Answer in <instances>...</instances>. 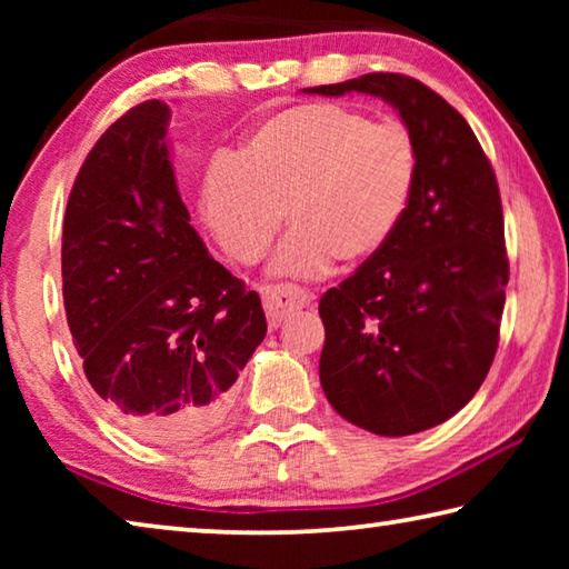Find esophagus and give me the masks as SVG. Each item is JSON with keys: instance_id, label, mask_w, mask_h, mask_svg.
Returning <instances> with one entry per match:
<instances>
[{"instance_id": "esophagus-1", "label": "esophagus", "mask_w": 569, "mask_h": 569, "mask_svg": "<svg viewBox=\"0 0 569 569\" xmlns=\"http://www.w3.org/2000/svg\"><path fill=\"white\" fill-rule=\"evenodd\" d=\"M313 301V296L303 291L298 286H268L263 288V308L268 316V323L281 326L288 313L296 311V308H306Z\"/></svg>"}]
</instances>
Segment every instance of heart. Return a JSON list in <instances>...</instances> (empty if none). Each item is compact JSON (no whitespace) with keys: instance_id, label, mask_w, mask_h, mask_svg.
<instances>
[{"instance_id":"heart-1","label":"heart","mask_w":569,"mask_h":569,"mask_svg":"<svg viewBox=\"0 0 569 569\" xmlns=\"http://www.w3.org/2000/svg\"><path fill=\"white\" fill-rule=\"evenodd\" d=\"M419 156L399 122H371L331 102L273 114L238 150L233 170L206 182L210 230L240 263H256L278 228L293 226L273 273L316 276L359 266L397 236L417 186Z\"/></svg>"}]
</instances>
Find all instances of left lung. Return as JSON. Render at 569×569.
Segmentation results:
<instances>
[{"mask_svg":"<svg viewBox=\"0 0 569 569\" xmlns=\"http://www.w3.org/2000/svg\"><path fill=\"white\" fill-rule=\"evenodd\" d=\"M303 92L381 98L417 146L397 236L319 303L331 407L371 435H417L467 407L495 361L509 281L495 170L467 120L413 77L371 72Z\"/></svg>","mask_w":569,"mask_h":569,"instance_id":"left-lung-1","label":"left lung"}]
</instances>
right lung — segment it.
<instances>
[{"label":"right lung","instance_id":"obj_1","mask_svg":"<svg viewBox=\"0 0 569 569\" xmlns=\"http://www.w3.org/2000/svg\"><path fill=\"white\" fill-rule=\"evenodd\" d=\"M148 100L94 142L67 200L62 296L90 387L152 445L206 435L266 336L256 291L190 226L168 134Z\"/></svg>","mask_w":569,"mask_h":569}]
</instances>
